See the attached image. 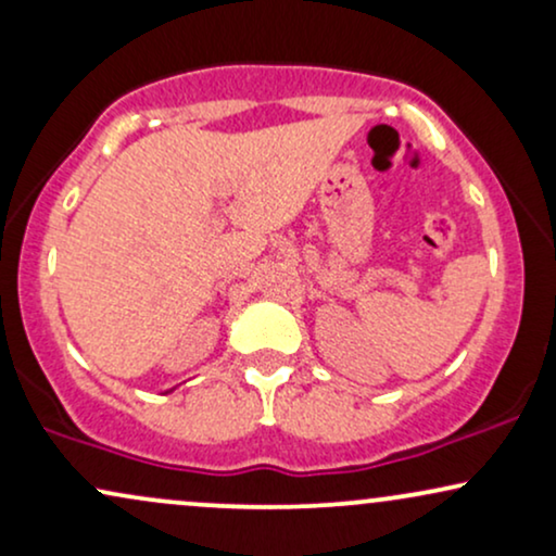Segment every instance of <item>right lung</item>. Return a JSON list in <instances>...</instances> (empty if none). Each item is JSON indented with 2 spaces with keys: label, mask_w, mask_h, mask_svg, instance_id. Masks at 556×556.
<instances>
[{
  "label": "right lung",
  "mask_w": 556,
  "mask_h": 556,
  "mask_svg": "<svg viewBox=\"0 0 556 556\" xmlns=\"http://www.w3.org/2000/svg\"><path fill=\"white\" fill-rule=\"evenodd\" d=\"M169 392H172V389H169Z\"/></svg>",
  "instance_id": "1"
}]
</instances>
